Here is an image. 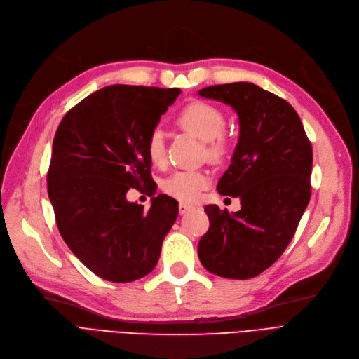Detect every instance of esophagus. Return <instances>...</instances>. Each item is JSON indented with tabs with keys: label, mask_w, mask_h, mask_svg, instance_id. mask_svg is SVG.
Returning <instances> with one entry per match:
<instances>
[{
	"label": "esophagus",
	"mask_w": 359,
	"mask_h": 359,
	"mask_svg": "<svg viewBox=\"0 0 359 359\" xmlns=\"http://www.w3.org/2000/svg\"><path fill=\"white\" fill-rule=\"evenodd\" d=\"M191 209H193V206H190V205L180 203V215H185V213H189Z\"/></svg>",
	"instance_id": "34e87169"
}]
</instances>
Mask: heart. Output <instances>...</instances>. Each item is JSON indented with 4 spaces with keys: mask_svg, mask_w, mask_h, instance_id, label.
Here are the masks:
<instances>
[{
    "mask_svg": "<svg viewBox=\"0 0 359 359\" xmlns=\"http://www.w3.org/2000/svg\"><path fill=\"white\" fill-rule=\"evenodd\" d=\"M178 123L205 141L208 157L222 161L228 154L229 142L222 135L226 119L224 113L212 104L194 102L185 106L178 114ZM147 153L153 163L162 165L166 159V142L162 128L156 126L147 137ZM210 182L205 170L182 169L177 170L162 184V190L184 203H194Z\"/></svg>",
    "mask_w": 359,
    "mask_h": 359,
    "instance_id": "b5f03b06",
    "label": "heart"
}]
</instances>
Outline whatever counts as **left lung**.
Segmentation results:
<instances>
[{"mask_svg": "<svg viewBox=\"0 0 359 359\" xmlns=\"http://www.w3.org/2000/svg\"><path fill=\"white\" fill-rule=\"evenodd\" d=\"M198 95L231 106L238 114V142L217 189L238 197L241 209L229 213L206 206L210 225L197 253L215 276L253 278L289 246L309 203L311 141L296 110L255 83L212 85Z\"/></svg>", "mask_w": 359, "mask_h": 359, "instance_id": "obj_1", "label": "left lung"}]
</instances>
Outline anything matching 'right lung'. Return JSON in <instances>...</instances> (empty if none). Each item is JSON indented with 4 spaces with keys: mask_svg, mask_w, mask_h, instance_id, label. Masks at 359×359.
I'll use <instances>...</instances> for the list:
<instances>
[{
    "mask_svg": "<svg viewBox=\"0 0 359 359\" xmlns=\"http://www.w3.org/2000/svg\"><path fill=\"white\" fill-rule=\"evenodd\" d=\"M180 94L109 85L72 107L57 128L47 175L57 228L100 278L130 283L147 276L177 221L175 198L159 194L144 210L126 193L151 187L147 137Z\"/></svg>",
    "mask_w": 359,
    "mask_h": 359,
    "instance_id": "right-lung-1",
    "label": "right lung"
}]
</instances>
